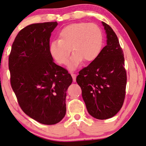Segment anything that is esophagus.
Returning <instances> with one entry per match:
<instances>
[{
	"instance_id": "34e87169",
	"label": "esophagus",
	"mask_w": 146,
	"mask_h": 146,
	"mask_svg": "<svg viewBox=\"0 0 146 146\" xmlns=\"http://www.w3.org/2000/svg\"><path fill=\"white\" fill-rule=\"evenodd\" d=\"M71 76H72V77L73 82H76V75L75 74H74V73H71Z\"/></svg>"
}]
</instances>
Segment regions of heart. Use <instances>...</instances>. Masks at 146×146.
Segmentation results:
<instances>
[{"mask_svg": "<svg viewBox=\"0 0 146 146\" xmlns=\"http://www.w3.org/2000/svg\"><path fill=\"white\" fill-rule=\"evenodd\" d=\"M103 35L96 25L86 22L72 23L60 30L59 39L49 46L51 56L60 64L67 63L70 49L73 52L68 62V68L74 70L82 62L94 61L101 52Z\"/></svg>", "mask_w": 146, "mask_h": 146, "instance_id": "1", "label": "heart"}]
</instances>
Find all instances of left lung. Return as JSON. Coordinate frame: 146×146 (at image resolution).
<instances>
[{
	"label": "left lung",
	"mask_w": 146,
	"mask_h": 146,
	"mask_svg": "<svg viewBox=\"0 0 146 146\" xmlns=\"http://www.w3.org/2000/svg\"><path fill=\"white\" fill-rule=\"evenodd\" d=\"M102 23L107 45L94 61L79 72L76 82L88 113L95 118L106 120L116 115L123 106L127 75L118 37L108 25Z\"/></svg>",
	"instance_id": "8db88e82"
}]
</instances>
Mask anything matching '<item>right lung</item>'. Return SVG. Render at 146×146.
<instances>
[{
    "label": "right lung",
    "instance_id": "right-lung-1",
    "mask_svg": "<svg viewBox=\"0 0 146 146\" xmlns=\"http://www.w3.org/2000/svg\"><path fill=\"white\" fill-rule=\"evenodd\" d=\"M57 26V22L27 26L16 36L9 56L11 85L19 106L45 125L58 123L65 116L66 92L72 82L49 52L51 33Z\"/></svg>",
    "mask_w": 146,
    "mask_h": 146
}]
</instances>
